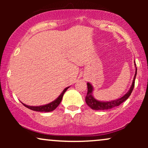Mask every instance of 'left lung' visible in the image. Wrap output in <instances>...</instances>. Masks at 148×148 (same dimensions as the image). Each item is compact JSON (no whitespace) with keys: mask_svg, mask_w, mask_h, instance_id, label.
I'll return each instance as SVG.
<instances>
[{"mask_svg":"<svg viewBox=\"0 0 148 148\" xmlns=\"http://www.w3.org/2000/svg\"><path fill=\"white\" fill-rule=\"evenodd\" d=\"M136 72H135V75H134V80L132 81V84L131 86V87L129 90V91L127 92L125 95L122 97L118 98L117 99L111 100V101H99L95 99L94 96H93V91H94V88L90 83H87L88 85V93L86 97V102L87 104L92 109L96 110V111H101V110H108L111 109V108H115V107L118 106L119 105L121 104L122 103H123L125 100L128 99L129 97L130 96L131 93L132 92L134 87V83H135V79L136 76L137 74V68L136 67Z\"/></svg>","mask_w":148,"mask_h":148,"instance_id":"1","label":"left lung"}]
</instances>
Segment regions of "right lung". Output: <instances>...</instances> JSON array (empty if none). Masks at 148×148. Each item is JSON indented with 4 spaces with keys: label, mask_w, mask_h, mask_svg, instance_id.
<instances>
[{
    "label": "right lung",
    "mask_w": 148,
    "mask_h": 148,
    "mask_svg": "<svg viewBox=\"0 0 148 148\" xmlns=\"http://www.w3.org/2000/svg\"><path fill=\"white\" fill-rule=\"evenodd\" d=\"M69 87H67L66 88L62 90V93L58 96V97H57V99H56L54 101H51V103H47V104L42 105V106H28V105L25 104V103H23V105L25 107H27L28 108H29L30 110H33V111H39V112H50L53 111V110H55L56 108L58 106V105L60 104L62 99V97L64 95V93L65 92L66 90L68 89Z\"/></svg>",
    "instance_id": "obj_1"
}]
</instances>
